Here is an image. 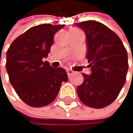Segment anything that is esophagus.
I'll return each mask as SVG.
<instances>
[{
  "instance_id": "34e87169",
  "label": "esophagus",
  "mask_w": 133,
  "mask_h": 133,
  "mask_svg": "<svg viewBox=\"0 0 133 133\" xmlns=\"http://www.w3.org/2000/svg\"><path fill=\"white\" fill-rule=\"evenodd\" d=\"M66 72H67V74H68V76H70L73 73V71H72V69H66Z\"/></svg>"
}]
</instances>
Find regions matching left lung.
Masks as SVG:
<instances>
[{
  "label": "left lung",
  "mask_w": 133,
  "mask_h": 133,
  "mask_svg": "<svg viewBox=\"0 0 133 133\" xmlns=\"http://www.w3.org/2000/svg\"><path fill=\"white\" fill-rule=\"evenodd\" d=\"M76 24L86 34V57L91 70L90 76L83 73L77 95L86 106L102 109L117 98L125 83L128 54L121 38L106 25L95 20Z\"/></svg>",
  "instance_id": "obj_1"
}]
</instances>
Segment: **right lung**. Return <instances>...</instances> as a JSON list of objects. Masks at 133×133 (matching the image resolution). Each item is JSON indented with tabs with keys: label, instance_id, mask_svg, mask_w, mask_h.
Listing matches in <instances>:
<instances>
[{
	"label": "right lung",
	"instance_id": "1",
	"mask_svg": "<svg viewBox=\"0 0 133 133\" xmlns=\"http://www.w3.org/2000/svg\"><path fill=\"white\" fill-rule=\"evenodd\" d=\"M64 25L44 23L35 26L16 38L7 51L6 70L16 94L32 107L54 102L62 82L69 80L62 68H53L48 57L54 35Z\"/></svg>",
	"mask_w": 133,
	"mask_h": 133
}]
</instances>
